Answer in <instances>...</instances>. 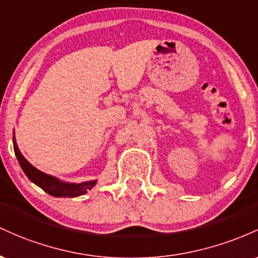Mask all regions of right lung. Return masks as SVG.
<instances>
[{"mask_svg":"<svg viewBox=\"0 0 258 258\" xmlns=\"http://www.w3.org/2000/svg\"><path fill=\"white\" fill-rule=\"evenodd\" d=\"M13 149L14 153H16L17 156V160H18L20 167H22L25 175L30 179V181H33V183L37 185V186L41 187L43 191L47 192L48 195L54 196V198H78V196H82L84 194L88 192L89 190H91L92 187L97 184V179H95V180L83 181V183H68V181L59 180L57 176H53L39 170L37 168L34 167L30 162L27 161V158H25L24 156L22 155V152L19 151V147L16 141V137H14V132Z\"/></svg>","mask_w":258,"mask_h":258,"instance_id":"right-lung-1","label":"right lung"}]
</instances>
